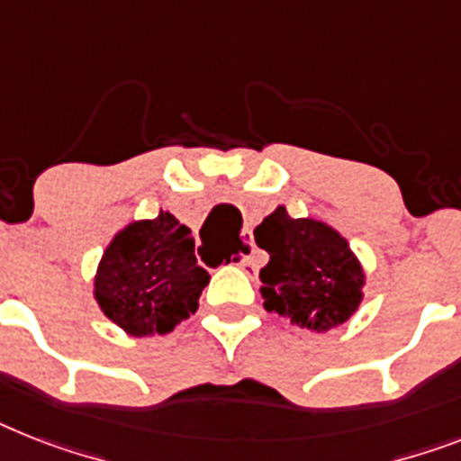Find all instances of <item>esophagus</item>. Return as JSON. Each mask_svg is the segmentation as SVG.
Instances as JSON below:
<instances>
[{
    "label": "esophagus",
    "instance_id": "34e87169",
    "mask_svg": "<svg viewBox=\"0 0 461 461\" xmlns=\"http://www.w3.org/2000/svg\"><path fill=\"white\" fill-rule=\"evenodd\" d=\"M235 252L242 257V261H240V266L245 268L247 273H257V261H254V238L252 233H245L242 238L238 240V245H235Z\"/></svg>",
    "mask_w": 461,
    "mask_h": 461
}]
</instances>
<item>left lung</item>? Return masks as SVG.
<instances>
[{"label": "left lung", "instance_id": "1", "mask_svg": "<svg viewBox=\"0 0 461 461\" xmlns=\"http://www.w3.org/2000/svg\"><path fill=\"white\" fill-rule=\"evenodd\" d=\"M254 240L271 254L258 273L268 313L311 332H327L358 311L365 271L332 226L308 216L292 219L280 204L254 228Z\"/></svg>", "mask_w": 461, "mask_h": 461}]
</instances>
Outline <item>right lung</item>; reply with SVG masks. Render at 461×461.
I'll use <instances>...</instances> for the list:
<instances>
[{
  "instance_id": "right-lung-1",
  "label": "right lung",
  "mask_w": 461,
  "mask_h": 461,
  "mask_svg": "<svg viewBox=\"0 0 461 461\" xmlns=\"http://www.w3.org/2000/svg\"><path fill=\"white\" fill-rule=\"evenodd\" d=\"M209 273L197 266L195 238L169 212L129 223L103 252L94 296L131 337L167 334L197 311Z\"/></svg>"
}]
</instances>
